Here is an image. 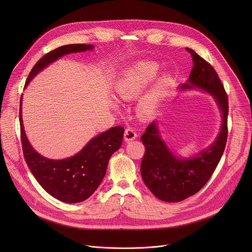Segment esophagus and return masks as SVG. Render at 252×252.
Wrapping results in <instances>:
<instances>
[{
  "instance_id": "esophagus-1",
  "label": "esophagus",
  "mask_w": 252,
  "mask_h": 252,
  "mask_svg": "<svg viewBox=\"0 0 252 252\" xmlns=\"http://www.w3.org/2000/svg\"><path fill=\"white\" fill-rule=\"evenodd\" d=\"M136 138H137L136 130L133 127H126L125 131V140L126 142H129V141L135 140Z\"/></svg>"
}]
</instances>
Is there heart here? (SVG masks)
<instances>
[{"label":"heart","instance_id":"obj_1","mask_svg":"<svg viewBox=\"0 0 252 252\" xmlns=\"http://www.w3.org/2000/svg\"><path fill=\"white\" fill-rule=\"evenodd\" d=\"M158 71V65L153 61H139L125 71L115 85V94L122 100L137 98L153 79ZM166 85V79L160 78L138 100L136 111L143 119L154 116L158 99Z\"/></svg>","mask_w":252,"mask_h":252}]
</instances>
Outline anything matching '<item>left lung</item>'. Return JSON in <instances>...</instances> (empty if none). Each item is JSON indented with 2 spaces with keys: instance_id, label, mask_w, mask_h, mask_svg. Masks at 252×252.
Returning a JSON list of instances; mask_svg holds the SVG:
<instances>
[{
  "instance_id": "1",
  "label": "left lung",
  "mask_w": 252,
  "mask_h": 252,
  "mask_svg": "<svg viewBox=\"0 0 252 252\" xmlns=\"http://www.w3.org/2000/svg\"><path fill=\"white\" fill-rule=\"evenodd\" d=\"M193 60V68L187 83L181 90L199 89L214 97L221 113V126L216 141L203 151L190 158L176 156L159 135L156 123H152L141 137L145 154L141 175L145 185L158 199L179 202L199 191L219 164L228 138V96L220 79L207 61L187 48Z\"/></svg>"
}]
</instances>
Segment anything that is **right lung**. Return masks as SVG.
Instances as JSON below:
<instances>
[{"instance_id": "1", "label": "right lung", "mask_w": 252, "mask_h": 252, "mask_svg": "<svg viewBox=\"0 0 252 252\" xmlns=\"http://www.w3.org/2000/svg\"><path fill=\"white\" fill-rule=\"evenodd\" d=\"M94 46L73 44L59 47L39 59L32 67L25 87L44 68L70 53L93 50ZM20 100V135L24 159L38 184L51 196L66 203L85 201L101 184L111 155L122 146L125 128L114 126L96 136L75 155L61 160L49 159L38 154L31 145L22 122Z\"/></svg>"}]
</instances>
